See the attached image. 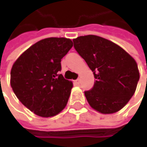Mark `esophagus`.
<instances>
[{
    "label": "esophagus",
    "mask_w": 147,
    "mask_h": 147,
    "mask_svg": "<svg viewBox=\"0 0 147 147\" xmlns=\"http://www.w3.org/2000/svg\"><path fill=\"white\" fill-rule=\"evenodd\" d=\"M79 82H80V79L79 78H78L77 80H75V83L76 84H79Z\"/></svg>",
    "instance_id": "esophagus-1"
}]
</instances>
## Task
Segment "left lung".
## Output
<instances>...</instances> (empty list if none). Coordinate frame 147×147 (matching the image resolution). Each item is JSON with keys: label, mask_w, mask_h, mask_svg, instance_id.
Instances as JSON below:
<instances>
[{"label": "left lung", "mask_w": 147, "mask_h": 147, "mask_svg": "<svg viewBox=\"0 0 147 147\" xmlns=\"http://www.w3.org/2000/svg\"><path fill=\"white\" fill-rule=\"evenodd\" d=\"M74 47L93 72V88L84 92L92 108L102 114H113L129 101L139 81L138 65L115 43L88 35L73 40Z\"/></svg>", "instance_id": "left-lung-1"}]
</instances>
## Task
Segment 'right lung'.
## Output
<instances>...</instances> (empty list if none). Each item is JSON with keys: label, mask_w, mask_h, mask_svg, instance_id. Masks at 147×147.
Wrapping results in <instances>:
<instances>
[{"label": "right lung", "mask_w": 147, "mask_h": 147, "mask_svg": "<svg viewBox=\"0 0 147 147\" xmlns=\"http://www.w3.org/2000/svg\"><path fill=\"white\" fill-rule=\"evenodd\" d=\"M65 37H49L32 45L14 63L10 85L22 104L41 117H52L65 109L73 83L65 79L61 59L72 48Z\"/></svg>", "instance_id": "add662e5"}]
</instances>
